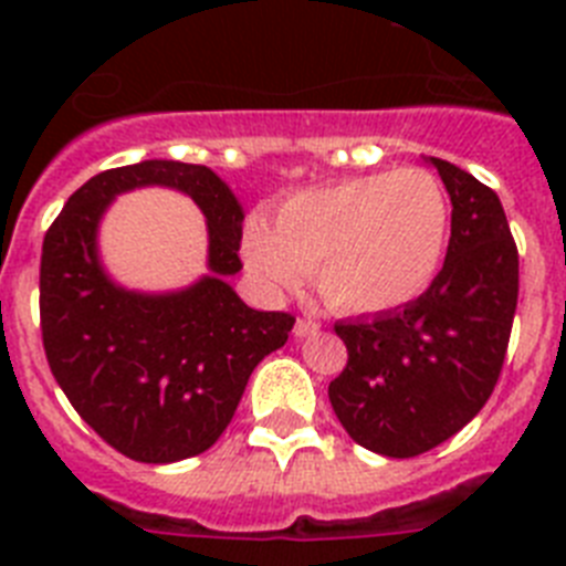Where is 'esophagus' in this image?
<instances>
[{
    "instance_id": "obj_1",
    "label": "esophagus",
    "mask_w": 566,
    "mask_h": 566,
    "mask_svg": "<svg viewBox=\"0 0 566 566\" xmlns=\"http://www.w3.org/2000/svg\"><path fill=\"white\" fill-rule=\"evenodd\" d=\"M319 332V323L317 319H308V317H300L297 323H294V337H314V334Z\"/></svg>"
}]
</instances>
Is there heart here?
<instances>
[{"instance_id":"1","label":"heart","mask_w":566,"mask_h":566,"mask_svg":"<svg viewBox=\"0 0 566 566\" xmlns=\"http://www.w3.org/2000/svg\"><path fill=\"white\" fill-rule=\"evenodd\" d=\"M451 240V201L428 169L371 172L303 189L280 203L272 229L249 223L243 258L286 292L312 269L339 312L374 314L417 300L437 280Z\"/></svg>"}]
</instances>
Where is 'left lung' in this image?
<instances>
[{
	"mask_svg": "<svg viewBox=\"0 0 566 566\" xmlns=\"http://www.w3.org/2000/svg\"><path fill=\"white\" fill-rule=\"evenodd\" d=\"M451 195V240L428 292L402 308L337 323L348 348L328 399L357 444L411 459L459 433L502 374L518 300V252L499 195L428 158Z\"/></svg>",
	"mask_w": 566,
	"mask_h": 566,
	"instance_id": "1",
	"label": "left lung"
}]
</instances>
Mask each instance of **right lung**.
I'll return each instance as SVG.
<instances>
[{"label":"right lung","mask_w":566,"mask_h":566,"mask_svg":"<svg viewBox=\"0 0 566 566\" xmlns=\"http://www.w3.org/2000/svg\"><path fill=\"white\" fill-rule=\"evenodd\" d=\"M142 186L178 188L208 218L210 274L181 293H129L97 258L103 212L115 193ZM240 234L232 189L209 167L167 158L98 172L44 234L39 312L50 371L78 417L135 462L209 451L260 359L286 345L292 314L249 308L227 283L243 269Z\"/></svg>","instance_id":"1"}]
</instances>
